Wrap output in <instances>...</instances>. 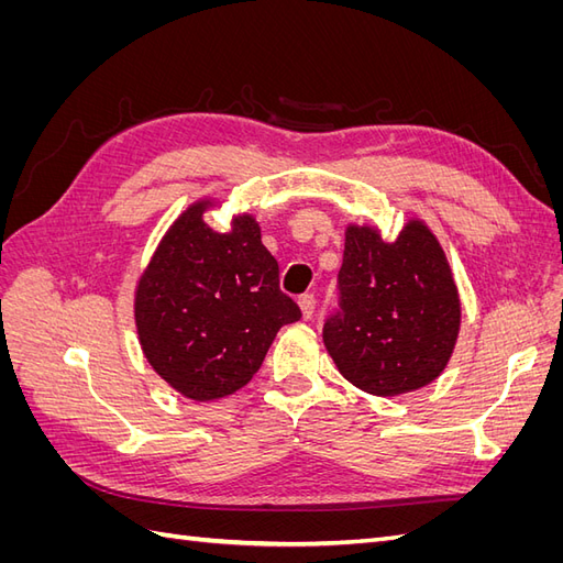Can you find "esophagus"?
<instances>
[{
    "label": "esophagus",
    "mask_w": 563,
    "mask_h": 563,
    "mask_svg": "<svg viewBox=\"0 0 563 563\" xmlns=\"http://www.w3.org/2000/svg\"><path fill=\"white\" fill-rule=\"evenodd\" d=\"M298 305H300V312H302V319H310L312 312H314V296L305 294L298 298Z\"/></svg>",
    "instance_id": "esophagus-1"
}]
</instances>
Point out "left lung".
Wrapping results in <instances>:
<instances>
[{
    "mask_svg": "<svg viewBox=\"0 0 563 563\" xmlns=\"http://www.w3.org/2000/svg\"><path fill=\"white\" fill-rule=\"evenodd\" d=\"M338 288L340 310L323 323V345L345 380L397 397L441 376L460 331V296L422 220H408L395 242L373 225H347Z\"/></svg>",
    "mask_w": 563,
    "mask_h": 563,
    "instance_id": "obj_1",
    "label": "left lung"
}]
</instances>
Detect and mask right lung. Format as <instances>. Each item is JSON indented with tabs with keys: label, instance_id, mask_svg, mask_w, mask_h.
<instances>
[{
	"label": "right lung",
	"instance_id": "obj_1",
	"mask_svg": "<svg viewBox=\"0 0 563 563\" xmlns=\"http://www.w3.org/2000/svg\"><path fill=\"white\" fill-rule=\"evenodd\" d=\"M190 203L152 255L135 286L133 317L145 360L183 397L234 395L261 368L284 323L300 308L282 294L279 265L251 213L213 230Z\"/></svg>",
	"mask_w": 563,
	"mask_h": 563
}]
</instances>
